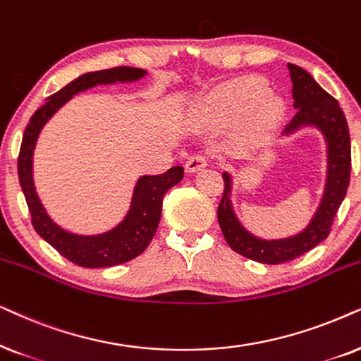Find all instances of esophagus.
I'll list each match as a JSON object with an SVG mask.
<instances>
[{
	"mask_svg": "<svg viewBox=\"0 0 361 361\" xmlns=\"http://www.w3.org/2000/svg\"><path fill=\"white\" fill-rule=\"evenodd\" d=\"M206 166V158L203 155H193L188 158V161H186V171L188 173H196L200 170H203V168Z\"/></svg>",
	"mask_w": 361,
	"mask_h": 361,
	"instance_id": "esophagus-1",
	"label": "esophagus"
}]
</instances>
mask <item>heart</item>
<instances>
[{"label":"heart","mask_w":361,"mask_h":361,"mask_svg":"<svg viewBox=\"0 0 361 361\" xmlns=\"http://www.w3.org/2000/svg\"><path fill=\"white\" fill-rule=\"evenodd\" d=\"M267 92L269 85L261 77L234 80L211 95L206 115L216 120H238L251 114L254 127L269 132L284 117L286 104L279 95Z\"/></svg>","instance_id":"b5f03b06"}]
</instances>
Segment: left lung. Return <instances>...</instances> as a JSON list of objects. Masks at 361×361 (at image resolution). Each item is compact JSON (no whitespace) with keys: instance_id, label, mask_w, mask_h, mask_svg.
<instances>
[{"instance_id":"left-lung-1","label":"left lung","mask_w":361,"mask_h":361,"mask_svg":"<svg viewBox=\"0 0 361 361\" xmlns=\"http://www.w3.org/2000/svg\"><path fill=\"white\" fill-rule=\"evenodd\" d=\"M292 80V99L297 114L282 135H292L304 127H315L326 143V180L320 204L310 223L300 233L282 239L254 236L234 214L231 203L233 176L223 173L224 193L218 206L219 228L233 251L261 264H284L300 257L326 239L335 214L347 195L352 170L350 133L347 118L337 100L326 94L309 72L295 64H287Z\"/></svg>"}]
</instances>
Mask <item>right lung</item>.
<instances>
[{"mask_svg":"<svg viewBox=\"0 0 361 361\" xmlns=\"http://www.w3.org/2000/svg\"><path fill=\"white\" fill-rule=\"evenodd\" d=\"M147 75L137 67H114L82 74L52 94L47 102L37 109L24 130L18 157L19 185L26 198L31 221L36 233L49 243L57 252L80 267H110L128 262L145 251L155 236L161 218L163 196L171 186L183 180V166H173L163 175H143L133 188L130 208L125 218L107 233L75 234L56 224L42 206L32 180V157L42 127L75 94L100 84L135 82Z\"/></svg>","mask_w":361,"mask_h":361,"instance_id":"right-lung-1","label":"right lung"}]
</instances>
